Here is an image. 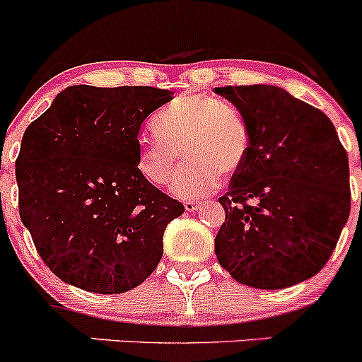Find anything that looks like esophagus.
<instances>
[{
    "label": "esophagus",
    "mask_w": 362,
    "mask_h": 362,
    "mask_svg": "<svg viewBox=\"0 0 362 362\" xmlns=\"http://www.w3.org/2000/svg\"><path fill=\"white\" fill-rule=\"evenodd\" d=\"M202 202H192V199H187V202H184V208L187 211H196L202 208Z\"/></svg>",
    "instance_id": "34e87169"
}]
</instances>
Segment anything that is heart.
<instances>
[{
	"instance_id": "heart-1",
	"label": "heart",
	"mask_w": 362,
	"mask_h": 362,
	"mask_svg": "<svg viewBox=\"0 0 362 362\" xmlns=\"http://www.w3.org/2000/svg\"><path fill=\"white\" fill-rule=\"evenodd\" d=\"M151 127L156 138L140 145L136 171L148 184L164 185L182 154L185 164L170 187L178 198H199L214 191L218 175H235L249 152L242 113L210 96L173 101L152 119Z\"/></svg>"
}]
</instances>
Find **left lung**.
<instances>
[{
	"label": "left lung",
	"instance_id": "obj_1",
	"mask_svg": "<svg viewBox=\"0 0 362 362\" xmlns=\"http://www.w3.org/2000/svg\"><path fill=\"white\" fill-rule=\"evenodd\" d=\"M242 113L249 152L218 203V264L255 289L312 279L350 214L349 158L324 112L276 86L215 87Z\"/></svg>",
	"mask_w": 362,
	"mask_h": 362
}]
</instances>
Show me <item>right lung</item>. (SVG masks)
Here are the masks:
<instances>
[{
  "label": "right lung",
  "instance_id": "1",
  "mask_svg": "<svg viewBox=\"0 0 362 362\" xmlns=\"http://www.w3.org/2000/svg\"><path fill=\"white\" fill-rule=\"evenodd\" d=\"M171 101L156 87L71 86L25 129L16 160L19 214L63 282L98 294L140 286L184 204L136 171L141 124Z\"/></svg>",
  "mask_w": 362,
  "mask_h": 362
}]
</instances>
